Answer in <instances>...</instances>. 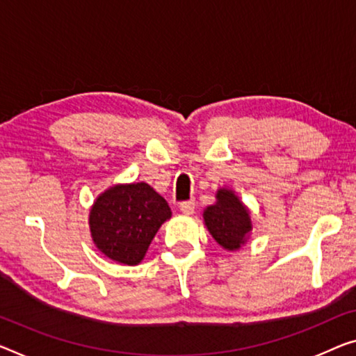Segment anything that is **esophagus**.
Returning a JSON list of instances; mask_svg holds the SVG:
<instances>
[{"label":"esophagus","mask_w":356,"mask_h":356,"mask_svg":"<svg viewBox=\"0 0 356 356\" xmlns=\"http://www.w3.org/2000/svg\"><path fill=\"white\" fill-rule=\"evenodd\" d=\"M179 210H181V213H184V215H193L194 210H195V200H186V202H181V205H179Z\"/></svg>","instance_id":"34e87169"}]
</instances>
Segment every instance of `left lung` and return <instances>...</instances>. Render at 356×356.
Returning a JSON list of instances; mask_svg holds the SVG:
<instances>
[{
  "label": "left lung",
  "mask_w": 356,
  "mask_h": 356,
  "mask_svg": "<svg viewBox=\"0 0 356 356\" xmlns=\"http://www.w3.org/2000/svg\"><path fill=\"white\" fill-rule=\"evenodd\" d=\"M216 199V204L204 211L207 227L222 248L237 250L251 231L248 210L232 191L220 189Z\"/></svg>",
  "instance_id": "obj_1"
}]
</instances>
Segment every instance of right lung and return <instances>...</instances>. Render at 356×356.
<instances>
[{
	"mask_svg": "<svg viewBox=\"0 0 356 356\" xmlns=\"http://www.w3.org/2000/svg\"><path fill=\"white\" fill-rule=\"evenodd\" d=\"M170 207L149 184L114 186L98 197L90 210V232L97 248L109 259L135 266L145 258Z\"/></svg>",
	"mask_w": 356,
	"mask_h": 356,
	"instance_id": "right-lung-1",
	"label": "right lung"
}]
</instances>
